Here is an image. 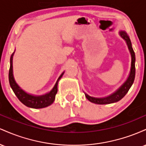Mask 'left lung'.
<instances>
[{
	"mask_svg": "<svg viewBox=\"0 0 146 146\" xmlns=\"http://www.w3.org/2000/svg\"><path fill=\"white\" fill-rule=\"evenodd\" d=\"M120 36L122 37L123 39H124L125 42H126L127 45H128V47L130 50V54H131L132 57V62H131V69H130V73L129 75L128 79H127L126 81L123 83V84L117 90L115 93H114L113 94L110 95V96L106 97V98H93V97H90L88 95H87L86 93H85V96L88 99V100H89L90 102H93V103L98 104H111L114 103V102H117L119 101L120 100H121L123 97L126 95V93H128L129 89L130 88V87L132 85V84L134 82V80H135V52L133 51V48L132 47V44L131 41H130V38H129L128 35L127 34L125 31H120L119 32Z\"/></svg>",
	"mask_w": 146,
	"mask_h": 146,
	"instance_id": "8db88e82",
	"label": "left lung"
}]
</instances>
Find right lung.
<instances>
[{"label": "right lung", "mask_w": 146, "mask_h": 146, "mask_svg": "<svg viewBox=\"0 0 146 146\" xmlns=\"http://www.w3.org/2000/svg\"><path fill=\"white\" fill-rule=\"evenodd\" d=\"M14 53L11 55V58H10V68L9 71V84L11 88H12L13 91L16 95L18 100L21 101L23 104L27 107H30L32 108H42L48 106L53 104L54 102L56 95L58 92V84L60 78L62 77L64 73L61 74V75L58 78L57 80L56 84L49 93L46 94L40 95V96H35L27 93L23 89L20 88L19 86L15 82L14 76H13V66H12V60Z\"/></svg>", "instance_id": "1"}]
</instances>
